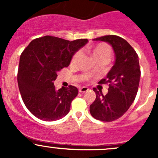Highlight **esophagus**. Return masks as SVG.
<instances>
[{"label":"esophagus","instance_id":"34e87169","mask_svg":"<svg viewBox=\"0 0 158 158\" xmlns=\"http://www.w3.org/2000/svg\"><path fill=\"white\" fill-rule=\"evenodd\" d=\"M88 90H89V88L86 86H82V87H81V88H79V92H87Z\"/></svg>","mask_w":158,"mask_h":158}]
</instances>
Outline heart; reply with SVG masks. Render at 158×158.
Segmentation results:
<instances>
[{"mask_svg": "<svg viewBox=\"0 0 158 158\" xmlns=\"http://www.w3.org/2000/svg\"><path fill=\"white\" fill-rule=\"evenodd\" d=\"M88 51L92 54V57L96 63H98V62H103L105 63H108L111 56V47L109 44H105V43H101V44H98L97 45L89 47ZM80 56V51L76 52L72 57L71 64H75L79 60Z\"/></svg>", "mask_w": 158, "mask_h": 158, "instance_id": "obj_1", "label": "heart"}]
</instances>
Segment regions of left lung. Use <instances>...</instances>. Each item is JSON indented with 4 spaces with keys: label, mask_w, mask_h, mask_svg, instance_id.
I'll list each match as a JSON object with an SVG mask.
<instances>
[{
    "label": "left lung",
    "mask_w": 158,
    "mask_h": 158,
    "mask_svg": "<svg viewBox=\"0 0 158 158\" xmlns=\"http://www.w3.org/2000/svg\"><path fill=\"white\" fill-rule=\"evenodd\" d=\"M94 40L111 44L115 53V62L107 76L99 82L109 85V92L103 95L102 92L93 88L96 98L90 106V113L97 120L113 122L128 111L136 97L141 76L138 56L125 39L116 35L100 36Z\"/></svg>",
    "instance_id": "left-lung-1"
}]
</instances>
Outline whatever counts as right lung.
Listing matches in <instances>:
<instances>
[{
	"mask_svg": "<svg viewBox=\"0 0 158 158\" xmlns=\"http://www.w3.org/2000/svg\"><path fill=\"white\" fill-rule=\"evenodd\" d=\"M88 42L73 41L52 36L36 38L22 52L17 82L22 99L30 112L44 121H56L69 113L78 95L73 85L56 90L57 72L67 67L75 52Z\"/></svg>",
	"mask_w": 158,
	"mask_h": 158,
	"instance_id": "obj_1",
	"label": "right lung"
}]
</instances>
